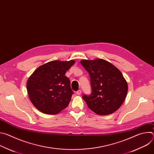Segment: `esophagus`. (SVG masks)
<instances>
[{"mask_svg": "<svg viewBox=\"0 0 154 154\" xmlns=\"http://www.w3.org/2000/svg\"><path fill=\"white\" fill-rule=\"evenodd\" d=\"M81 93H82V91H81L80 90H78L77 91H76V94H77V95H80Z\"/></svg>", "mask_w": 154, "mask_h": 154, "instance_id": "esophagus-1", "label": "esophagus"}]
</instances>
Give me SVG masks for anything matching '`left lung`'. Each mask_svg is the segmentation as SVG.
Wrapping results in <instances>:
<instances>
[{"label":"left lung","instance_id":"1","mask_svg":"<svg viewBox=\"0 0 154 154\" xmlns=\"http://www.w3.org/2000/svg\"><path fill=\"white\" fill-rule=\"evenodd\" d=\"M80 63L90 76L91 93L82 96L88 106L99 115L116 112L124 102L128 90L121 71L103 59L83 60Z\"/></svg>","mask_w":154,"mask_h":154}]
</instances>
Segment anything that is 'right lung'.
<instances>
[{"label":"right lung","mask_w":154,"mask_h":154,"mask_svg":"<svg viewBox=\"0 0 154 154\" xmlns=\"http://www.w3.org/2000/svg\"><path fill=\"white\" fill-rule=\"evenodd\" d=\"M75 63L52 61L36 69L29 77L27 90L33 105L43 113L56 115L66 108L74 92L65 73Z\"/></svg>","instance_id":"add662e5"}]
</instances>
